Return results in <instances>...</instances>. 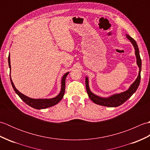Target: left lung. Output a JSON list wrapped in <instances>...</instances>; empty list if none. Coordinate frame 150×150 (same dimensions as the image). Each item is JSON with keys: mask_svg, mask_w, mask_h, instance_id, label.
Masks as SVG:
<instances>
[{"mask_svg": "<svg viewBox=\"0 0 150 150\" xmlns=\"http://www.w3.org/2000/svg\"><path fill=\"white\" fill-rule=\"evenodd\" d=\"M126 37L130 42L132 44L133 46L135 49V54L137 59V64L139 71L137 77L135 79V81L130 85V86L128 90L123 92L119 93H115L110 95L108 97H100L98 95L94 94L93 92L90 90V86H89V79L88 77H86V91L90 99L94 103L104 106L106 107H117L128 99L129 97H132V95L135 93L137 90L139 86L140 82H141V67H142V61L141 57H140L139 47L137 44L136 41L130 37L128 35H126Z\"/></svg>", "mask_w": 150, "mask_h": 150, "instance_id": "1", "label": "left lung"}]
</instances>
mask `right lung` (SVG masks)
Instances as JSON below:
<instances>
[{"label": "right lung", "mask_w": 150, "mask_h": 150, "mask_svg": "<svg viewBox=\"0 0 150 150\" xmlns=\"http://www.w3.org/2000/svg\"><path fill=\"white\" fill-rule=\"evenodd\" d=\"M8 64H9V69H10V72H11L10 55H9L8 56ZM69 72L66 73L62 77L61 88H60V93L57 95L56 97L50 98H30L29 97H28L26 95L21 93V92L15 88L13 82L12 81L11 74H10V81H11L12 87L13 88L15 93L18 95L19 97H20L25 103H26L28 106L32 107L35 108V109L41 110V109H45V108H47L52 107L54 106V105H56L57 104H58L59 102L62 100V98H63L64 95V92H65L66 79L67 75L69 74Z\"/></svg>", "instance_id": "1"}]
</instances>
